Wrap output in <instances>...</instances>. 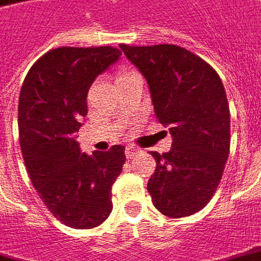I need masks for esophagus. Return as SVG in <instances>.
I'll use <instances>...</instances> for the list:
<instances>
[{"instance_id": "34e87169", "label": "esophagus", "mask_w": 261, "mask_h": 261, "mask_svg": "<svg viewBox=\"0 0 261 261\" xmlns=\"http://www.w3.org/2000/svg\"><path fill=\"white\" fill-rule=\"evenodd\" d=\"M139 153H140V150H139L138 147H135V146H126V149H125V154H126L128 159L136 157Z\"/></svg>"}]
</instances>
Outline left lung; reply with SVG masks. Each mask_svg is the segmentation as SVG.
Returning a JSON list of instances; mask_svg holds the SVG:
<instances>
[{
    "label": "left lung",
    "instance_id": "obj_1",
    "mask_svg": "<svg viewBox=\"0 0 261 261\" xmlns=\"http://www.w3.org/2000/svg\"><path fill=\"white\" fill-rule=\"evenodd\" d=\"M149 83L155 117L172 135L168 153L151 151L147 184L154 207L171 218L200 211L225 168L231 118L220 76L200 57L174 44H119Z\"/></svg>",
    "mask_w": 261,
    "mask_h": 261
}]
</instances>
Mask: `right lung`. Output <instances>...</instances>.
<instances>
[{
  "mask_svg": "<svg viewBox=\"0 0 261 261\" xmlns=\"http://www.w3.org/2000/svg\"><path fill=\"white\" fill-rule=\"evenodd\" d=\"M119 55L110 45L54 48L34 62L19 96V143L30 180L51 214L75 229L107 220L111 186L126 160L123 146L87 155L73 138L91 83Z\"/></svg>",
  "mask_w": 261,
  "mask_h": 261,
  "instance_id": "add662e5",
  "label": "right lung"
}]
</instances>
